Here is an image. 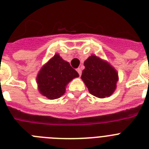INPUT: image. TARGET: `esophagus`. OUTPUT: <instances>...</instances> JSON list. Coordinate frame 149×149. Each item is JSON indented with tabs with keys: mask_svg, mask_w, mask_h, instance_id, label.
Here are the masks:
<instances>
[{
	"mask_svg": "<svg viewBox=\"0 0 149 149\" xmlns=\"http://www.w3.org/2000/svg\"><path fill=\"white\" fill-rule=\"evenodd\" d=\"M77 72H78L79 75H80V76H81V73H82V71H81V68H77Z\"/></svg>",
	"mask_w": 149,
	"mask_h": 149,
	"instance_id": "1",
	"label": "esophagus"
}]
</instances>
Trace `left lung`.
Segmentation results:
<instances>
[{"mask_svg":"<svg viewBox=\"0 0 149 149\" xmlns=\"http://www.w3.org/2000/svg\"><path fill=\"white\" fill-rule=\"evenodd\" d=\"M84 66L81 78L89 93L101 98L111 95L118 81V74L115 68L95 55L84 62Z\"/></svg>","mask_w":149,"mask_h":149,"instance_id":"left-lung-1","label":"left lung"}]
</instances>
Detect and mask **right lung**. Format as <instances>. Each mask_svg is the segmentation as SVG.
<instances>
[{
	"instance_id": "add662e5",
	"label": "right lung",
	"mask_w": 149,
	"mask_h": 149,
	"mask_svg": "<svg viewBox=\"0 0 149 149\" xmlns=\"http://www.w3.org/2000/svg\"><path fill=\"white\" fill-rule=\"evenodd\" d=\"M78 76L68 62L56 54L42 68L36 81L41 94L52 100L60 98L67 84Z\"/></svg>"
}]
</instances>
